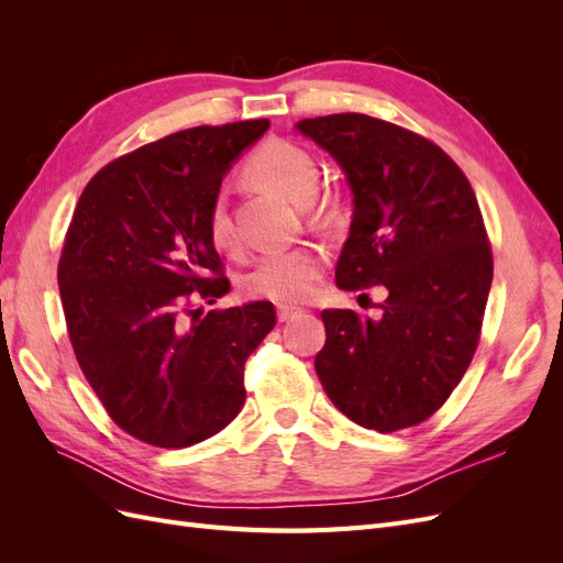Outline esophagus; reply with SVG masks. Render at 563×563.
Masks as SVG:
<instances>
[{
  "label": "esophagus",
  "instance_id": "esophagus-1",
  "mask_svg": "<svg viewBox=\"0 0 563 563\" xmlns=\"http://www.w3.org/2000/svg\"><path fill=\"white\" fill-rule=\"evenodd\" d=\"M277 317H279V321H291V319L300 317V310L294 308V305H279Z\"/></svg>",
  "mask_w": 563,
  "mask_h": 563
}]
</instances>
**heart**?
I'll return each mask as SVG.
<instances>
[{
	"instance_id": "b5f03b06",
	"label": "heart",
	"mask_w": 563,
	"mask_h": 563,
	"mask_svg": "<svg viewBox=\"0 0 563 563\" xmlns=\"http://www.w3.org/2000/svg\"><path fill=\"white\" fill-rule=\"evenodd\" d=\"M251 178L269 185L294 201H302L317 213H331L335 209L333 192L314 195L321 164L310 147L288 139H269L253 152L246 162ZM207 230L218 249H232L236 244V230L225 190H218L211 199ZM327 267V253L317 246H298L286 251H267L255 258L246 269L240 286L251 298L272 302H305L317 294L321 272Z\"/></svg>"
}]
</instances>
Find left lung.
Wrapping results in <instances>:
<instances>
[{"label":"left lung","instance_id":"left-lung-1","mask_svg":"<svg viewBox=\"0 0 563 563\" xmlns=\"http://www.w3.org/2000/svg\"><path fill=\"white\" fill-rule=\"evenodd\" d=\"M298 129L338 159L354 195L338 286L387 288L380 319L321 312L317 376L362 428H413L446 404L479 345L493 279L479 201L463 168L416 131L360 112Z\"/></svg>","mask_w":563,"mask_h":563}]
</instances>
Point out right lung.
<instances>
[{"instance_id": "1", "label": "right lung", "mask_w": 563, "mask_h": 563, "mask_svg": "<svg viewBox=\"0 0 563 563\" xmlns=\"http://www.w3.org/2000/svg\"><path fill=\"white\" fill-rule=\"evenodd\" d=\"M269 119L195 126L117 157L84 187L58 261L77 364L108 416L159 449H187L242 411L244 364L275 305L203 314L230 279L207 216L234 157Z\"/></svg>"}]
</instances>
